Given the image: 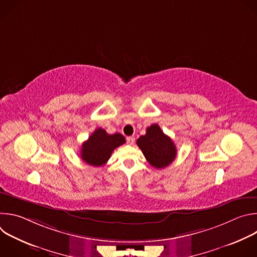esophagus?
<instances>
[{"label": "esophagus", "mask_w": 257, "mask_h": 257, "mask_svg": "<svg viewBox=\"0 0 257 257\" xmlns=\"http://www.w3.org/2000/svg\"><path fill=\"white\" fill-rule=\"evenodd\" d=\"M126 140H127V143H128V144L132 145V144L135 142V137H134V136H128V137L126 138Z\"/></svg>", "instance_id": "1"}]
</instances>
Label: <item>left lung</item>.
Masks as SVG:
<instances>
[{"instance_id":"obj_1","label":"left lung","mask_w":257,"mask_h":257,"mask_svg":"<svg viewBox=\"0 0 257 257\" xmlns=\"http://www.w3.org/2000/svg\"><path fill=\"white\" fill-rule=\"evenodd\" d=\"M136 143L145 159L157 169L168 167L176 159V145L158 124H154L146 129V134L140 136Z\"/></svg>"}]
</instances>
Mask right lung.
Returning a JSON list of instances; mask_svg holds the SVG:
<instances>
[{"mask_svg":"<svg viewBox=\"0 0 257 257\" xmlns=\"http://www.w3.org/2000/svg\"><path fill=\"white\" fill-rule=\"evenodd\" d=\"M125 137L120 133L107 134L105 130L97 128L83 142L81 146V159L88 165L99 167L106 164L115 149L125 143Z\"/></svg>","mask_w":257,"mask_h":257,"instance_id":"obj_1","label":"right lung"}]
</instances>
